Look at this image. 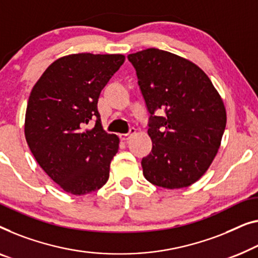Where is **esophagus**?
Returning a JSON list of instances; mask_svg holds the SVG:
<instances>
[{
	"label": "esophagus",
	"instance_id": "34e87169",
	"mask_svg": "<svg viewBox=\"0 0 258 258\" xmlns=\"http://www.w3.org/2000/svg\"><path fill=\"white\" fill-rule=\"evenodd\" d=\"M135 133H136V129H135V128H130V129H129V133H128V134H121V135H120V138H121L122 141L126 142V141H128L129 138L132 137Z\"/></svg>",
	"mask_w": 258,
	"mask_h": 258
}]
</instances>
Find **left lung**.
Here are the masks:
<instances>
[{
  "instance_id": "8db88e82",
  "label": "left lung",
  "mask_w": 258,
  "mask_h": 258,
  "mask_svg": "<svg viewBox=\"0 0 258 258\" xmlns=\"http://www.w3.org/2000/svg\"><path fill=\"white\" fill-rule=\"evenodd\" d=\"M128 59L150 114L144 177L159 187H187L218 154L227 122L222 99L203 70L171 52L147 48Z\"/></svg>"
}]
</instances>
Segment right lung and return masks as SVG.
Returning a JSON list of instances; mask_svg holds the SVG:
<instances>
[{"instance_id": "right-lung-1", "label": "right lung", "mask_w": 258, "mask_h": 258, "mask_svg": "<svg viewBox=\"0 0 258 258\" xmlns=\"http://www.w3.org/2000/svg\"><path fill=\"white\" fill-rule=\"evenodd\" d=\"M124 62L122 54L78 53L47 67L33 86L25 113V140L33 157L65 192L98 191L109 178L118 137L104 132L101 91ZM96 119L93 130L85 124Z\"/></svg>"}]
</instances>
